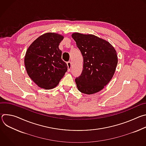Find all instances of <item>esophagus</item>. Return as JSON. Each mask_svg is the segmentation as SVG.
I'll return each mask as SVG.
<instances>
[{
	"instance_id": "34e87169",
	"label": "esophagus",
	"mask_w": 146,
	"mask_h": 146,
	"mask_svg": "<svg viewBox=\"0 0 146 146\" xmlns=\"http://www.w3.org/2000/svg\"><path fill=\"white\" fill-rule=\"evenodd\" d=\"M67 65H68V72H70V69H71V66H72V64L70 62H67Z\"/></svg>"
}]
</instances>
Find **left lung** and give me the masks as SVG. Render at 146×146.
Wrapping results in <instances>:
<instances>
[{
  "label": "left lung",
  "mask_w": 146,
  "mask_h": 146,
  "mask_svg": "<svg viewBox=\"0 0 146 146\" xmlns=\"http://www.w3.org/2000/svg\"><path fill=\"white\" fill-rule=\"evenodd\" d=\"M73 38L83 56V69L75 79L79 91L90 95L110 82L118 63L117 52L108 41L93 35L73 33Z\"/></svg>",
  "instance_id": "1"
}]
</instances>
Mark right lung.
Returning a JSON list of instances; mask_svg holds the SVG:
<instances>
[{"label": "right lung", "instance_id": "1", "mask_svg": "<svg viewBox=\"0 0 146 146\" xmlns=\"http://www.w3.org/2000/svg\"><path fill=\"white\" fill-rule=\"evenodd\" d=\"M64 37L48 32L37 38L28 47L24 58L27 72L40 88L51 90L58 86L68 70L61 59L59 43Z\"/></svg>", "mask_w": 146, "mask_h": 146}]
</instances>
